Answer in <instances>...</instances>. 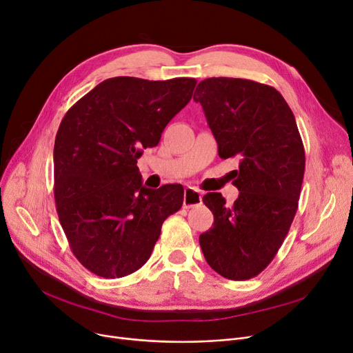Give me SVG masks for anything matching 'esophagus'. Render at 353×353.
I'll return each instance as SVG.
<instances>
[{
  "label": "esophagus",
  "instance_id": "1",
  "mask_svg": "<svg viewBox=\"0 0 353 353\" xmlns=\"http://www.w3.org/2000/svg\"><path fill=\"white\" fill-rule=\"evenodd\" d=\"M202 203V194L199 190L193 188L185 189V199H183V206L185 208H194Z\"/></svg>",
  "mask_w": 353,
  "mask_h": 353
}]
</instances>
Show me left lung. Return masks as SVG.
Segmentation results:
<instances>
[{"label": "left lung", "mask_w": 353, "mask_h": 353, "mask_svg": "<svg viewBox=\"0 0 353 353\" xmlns=\"http://www.w3.org/2000/svg\"><path fill=\"white\" fill-rule=\"evenodd\" d=\"M193 99L202 105L221 159L238 157L234 205L203 196L213 226L199 236L212 270L250 280L272 261L299 208L305 156L296 118L277 89L250 79L209 78Z\"/></svg>", "instance_id": "8db88e82"}]
</instances>
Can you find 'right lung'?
<instances>
[{
  "label": "right lung",
  "instance_id": "1",
  "mask_svg": "<svg viewBox=\"0 0 353 353\" xmlns=\"http://www.w3.org/2000/svg\"><path fill=\"white\" fill-rule=\"evenodd\" d=\"M193 78L101 82L66 112L56 134L54 199L60 225L79 263L103 279L141 268L163 222L183 205V186H143L137 160L156 147L189 103Z\"/></svg>",
  "mask_w": 353,
  "mask_h": 353
}]
</instances>
